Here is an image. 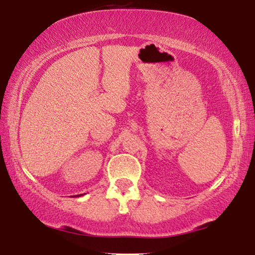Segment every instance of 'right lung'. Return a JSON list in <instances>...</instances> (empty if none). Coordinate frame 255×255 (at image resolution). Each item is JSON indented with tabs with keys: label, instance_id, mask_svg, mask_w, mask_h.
<instances>
[{
	"label": "right lung",
	"instance_id": "1",
	"mask_svg": "<svg viewBox=\"0 0 255 255\" xmlns=\"http://www.w3.org/2000/svg\"><path fill=\"white\" fill-rule=\"evenodd\" d=\"M76 196H82V194L81 195H76Z\"/></svg>",
	"mask_w": 255,
	"mask_h": 255
}]
</instances>
